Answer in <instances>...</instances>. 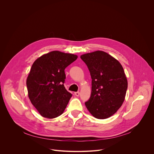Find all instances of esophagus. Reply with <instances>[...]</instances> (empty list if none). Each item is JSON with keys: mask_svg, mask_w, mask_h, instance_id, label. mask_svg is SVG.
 Listing matches in <instances>:
<instances>
[{"mask_svg": "<svg viewBox=\"0 0 154 154\" xmlns=\"http://www.w3.org/2000/svg\"><path fill=\"white\" fill-rule=\"evenodd\" d=\"M74 94L76 96H79L80 95V93L78 91V92H75L74 93Z\"/></svg>", "mask_w": 154, "mask_h": 154, "instance_id": "esophagus-1", "label": "esophagus"}]
</instances>
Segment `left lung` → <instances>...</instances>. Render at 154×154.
Wrapping results in <instances>:
<instances>
[{"label":"left lung","mask_w":154,"mask_h":154,"mask_svg":"<svg viewBox=\"0 0 154 154\" xmlns=\"http://www.w3.org/2000/svg\"><path fill=\"white\" fill-rule=\"evenodd\" d=\"M80 58L92 79L91 96L85 103L87 109L97 119L112 116L121 106L127 89L122 65L110 55L100 51L83 54Z\"/></svg>","instance_id":"obj_1"}]
</instances>
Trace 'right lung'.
<instances>
[{
    "label": "right lung",
    "mask_w": 154,
    "mask_h": 154,
    "mask_svg": "<svg viewBox=\"0 0 154 154\" xmlns=\"http://www.w3.org/2000/svg\"><path fill=\"white\" fill-rule=\"evenodd\" d=\"M77 58L74 54L52 51L32 64L26 82L28 94L42 116L52 119L64 111L72 97L64 86V69Z\"/></svg>",
    "instance_id": "obj_1"
}]
</instances>
